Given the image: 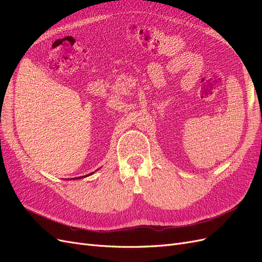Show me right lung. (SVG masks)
Wrapping results in <instances>:
<instances>
[{
	"instance_id": "obj_1",
	"label": "right lung",
	"mask_w": 262,
	"mask_h": 262,
	"mask_svg": "<svg viewBox=\"0 0 262 262\" xmlns=\"http://www.w3.org/2000/svg\"><path fill=\"white\" fill-rule=\"evenodd\" d=\"M90 175H91V173H90ZM86 176H87V175H86ZM82 177H83V176H82ZM80 178H81V177H80Z\"/></svg>"
}]
</instances>
